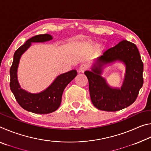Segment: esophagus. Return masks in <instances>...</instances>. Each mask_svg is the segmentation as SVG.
<instances>
[{
  "label": "esophagus",
  "mask_w": 151,
  "mask_h": 151,
  "mask_svg": "<svg viewBox=\"0 0 151 151\" xmlns=\"http://www.w3.org/2000/svg\"><path fill=\"white\" fill-rule=\"evenodd\" d=\"M87 69H88L87 65H85V64H83V65H81L80 66V67H79V72L84 73L85 70H86Z\"/></svg>",
  "instance_id": "esophagus-1"
}]
</instances>
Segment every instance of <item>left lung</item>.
Listing matches in <instances>:
<instances>
[{"label": "left lung", "mask_w": 151, "mask_h": 151, "mask_svg": "<svg viewBox=\"0 0 151 151\" xmlns=\"http://www.w3.org/2000/svg\"><path fill=\"white\" fill-rule=\"evenodd\" d=\"M126 66L125 80L121 89L112 88L101 76L103 66L116 61ZM143 63L134 43L122 40L97 58L91 70H86L89 92L93 105L99 110L114 112L134 103L143 85Z\"/></svg>", "instance_id": "left-lung-1"}]
</instances>
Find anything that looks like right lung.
<instances>
[{
  "label": "right lung",
  "instance_id": "right-lung-1",
  "mask_svg": "<svg viewBox=\"0 0 151 151\" xmlns=\"http://www.w3.org/2000/svg\"><path fill=\"white\" fill-rule=\"evenodd\" d=\"M52 39V36L44 34L35 36L27 40L15 51L13 62L10 69V88L15 99L22 109L34 113L48 114L57 110L60 105L65 87L77 75L76 70L63 73L58 76L47 88L39 93H30L20 88L17 79V68L20 57L30 47L31 42H42Z\"/></svg>",
  "mask_w": 151,
  "mask_h": 151
}]
</instances>
